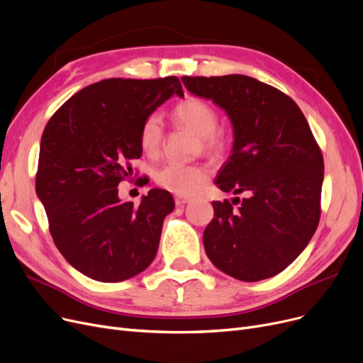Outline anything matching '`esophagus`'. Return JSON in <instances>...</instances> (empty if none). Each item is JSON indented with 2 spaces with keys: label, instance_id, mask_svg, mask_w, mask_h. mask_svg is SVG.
<instances>
[{
  "label": "esophagus",
  "instance_id": "1",
  "mask_svg": "<svg viewBox=\"0 0 363 363\" xmlns=\"http://www.w3.org/2000/svg\"><path fill=\"white\" fill-rule=\"evenodd\" d=\"M190 201H191V199H190V197H182V196L175 197V204H177V206H184V204L190 203Z\"/></svg>",
  "mask_w": 363,
  "mask_h": 363
}]
</instances>
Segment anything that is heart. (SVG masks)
<instances>
[{
	"label": "heart",
	"instance_id": "heart-1",
	"mask_svg": "<svg viewBox=\"0 0 363 363\" xmlns=\"http://www.w3.org/2000/svg\"><path fill=\"white\" fill-rule=\"evenodd\" d=\"M173 118L188 130H191L201 140L204 148L218 150L223 147V138L215 130L218 125V116L215 109L200 99H186L181 102L175 111ZM163 140V123L162 118L152 114L145 118L143 128L139 132V144L147 155H155L159 152ZM209 172L206 167L199 164L185 163H167L159 169L155 181L164 190L188 196L196 193L199 188L208 179Z\"/></svg>",
	"mask_w": 363,
	"mask_h": 363
}]
</instances>
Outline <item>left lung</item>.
I'll use <instances>...</instances> for the list:
<instances>
[{
  "instance_id": "left-lung-1",
  "label": "left lung",
  "mask_w": 363,
  "mask_h": 363,
  "mask_svg": "<svg viewBox=\"0 0 363 363\" xmlns=\"http://www.w3.org/2000/svg\"><path fill=\"white\" fill-rule=\"evenodd\" d=\"M194 96L230 118L233 147L215 185L233 203L212 201L203 245L212 264L243 281L269 279L306 249L320 218L323 157L298 105L280 90L242 74L182 77Z\"/></svg>"
}]
</instances>
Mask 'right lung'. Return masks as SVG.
<instances>
[{
	"instance_id": "1",
	"label": "right lung",
	"mask_w": 363,
	"mask_h": 363,
	"mask_svg": "<svg viewBox=\"0 0 363 363\" xmlns=\"http://www.w3.org/2000/svg\"><path fill=\"white\" fill-rule=\"evenodd\" d=\"M173 94L184 98L177 77L109 78L75 93L43 132L37 196L56 247L93 280L130 279L157 254L173 197L152 188L135 206L120 200L117 186L143 155V123Z\"/></svg>"
}]
</instances>
